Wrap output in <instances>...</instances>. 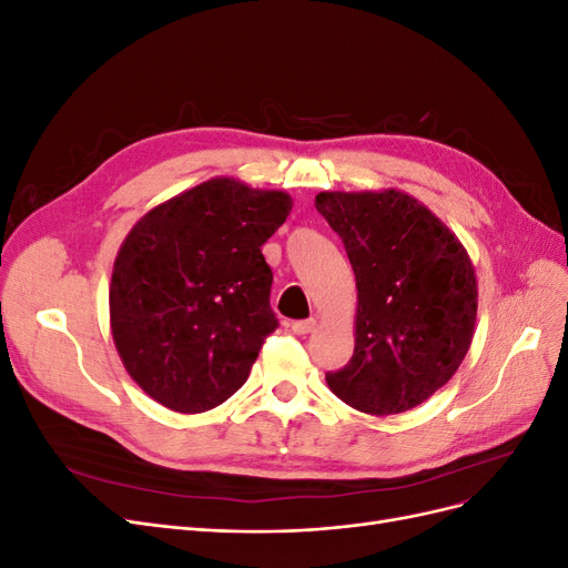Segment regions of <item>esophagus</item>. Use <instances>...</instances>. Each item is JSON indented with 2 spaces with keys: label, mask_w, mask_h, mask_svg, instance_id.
<instances>
[{
  "label": "esophagus",
  "mask_w": 568,
  "mask_h": 568,
  "mask_svg": "<svg viewBox=\"0 0 568 568\" xmlns=\"http://www.w3.org/2000/svg\"><path fill=\"white\" fill-rule=\"evenodd\" d=\"M315 329V320H296L291 322V332L303 336V334H311Z\"/></svg>",
  "instance_id": "1"
}]
</instances>
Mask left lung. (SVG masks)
<instances>
[{
    "label": "left lung",
    "instance_id": "1",
    "mask_svg": "<svg viewBox=\"0 0 568 568\" xmlns=\"http://www.w3.org/2000/svg\"><path fill=\"white\" fill-rule=\"evenodd\" d=\"M317 211L341 236L357 282L355 351L326 372L338 398L398 415L450 382L474 336L478 291L467 251L412 196L322 192Z\"/></svg>",
    "mask_w": 568,
    "mask_h": 568
}]
</instances>
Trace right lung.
I'll list each match as a JSON object with an SVG mask.
<instances>
[{"instance_id":"obj_1","label":"right lung","mask_w":568,"mask_h":568,"mask_svg":"<svg viewBox=\"0 0 568 568\" xmlns=\"http://www.w3.org/2000/svg\"><path fill=\"white\" fill-rule=\"evenodd\" d=\"M291 213L284 192L209 180L146 213L120 246L111 329L132 379L194 415L248 379L280 320L261 246Z\"/></svg>"}]
</instances>
